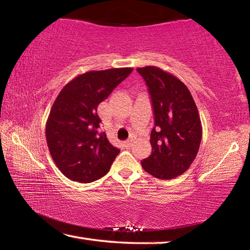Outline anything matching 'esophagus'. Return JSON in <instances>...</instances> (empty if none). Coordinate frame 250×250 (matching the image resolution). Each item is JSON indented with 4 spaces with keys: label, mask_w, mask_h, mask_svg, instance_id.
<instances>
[{
    "label": "esophagus",
    "mask_w": 250,
    "mask_h": 250,
    "mask_svg": "<svg viewBox=\"0 0 250 250\" xmlns=\"http://www.w3.org/2000/svg\"><path fill=\"white\" fill-rule=\"evenodd\" d=\"M132 145H133V140H132V139H129V140H126V141L125 142V147H130V146H132Z\"/></svg>",
    "instance_id": "34e87169"
}]
</instances>
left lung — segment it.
Here are the masks:
<instances>
[{
	"label": "left lung",
	"mask_w": 250,
	"mask_h": 250,
	"mask_svg": "<svg viewBox=\"0 0 250 250\" xmlns=\"http://www.w3.org/2000/svg\"><path fill=\"white\" fill-rule=\"evenodd\" d=\"M137 70L149 87L155 124L151 155L141 166L158 179H174L188 171L197 155L203 132L200 113L188 88L174 75L156 66Z\"/></svg>",
	"instance_id": "left-lung-1"
}]
</instances>
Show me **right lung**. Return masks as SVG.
<instances>
[{
    "mask_svg": "<svg viewBox=\"0 0 250 250\" xmlns=\"http://www.w3.org/2000/svg\"><path fill=\"white\" fill-rule=\"evenodd\" d=\"M133 68L91 70L65 84L50 109L46 141L55 164L71 181L90 183L107 174L120 150L99 132L98 104Z\"/></svg>",
    "mask_w": 250,
    "mask_h": 250,
    "instance_id": "1",
    "label": "right lung"
}]
</instances>
